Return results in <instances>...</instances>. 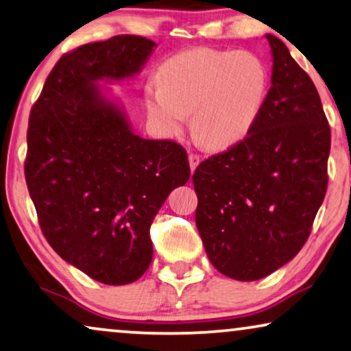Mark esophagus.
<instances>
[{
    "mask_svg": "<svg viewBox=\"0 0 351 351\" xmlns=\"http://www.w3.org/2000/svg\"><path fill=\"white\" fill-rule=\"evenodd\" d=\"M200 164V156L195 154V152H191L189 154V165H191V171H194L197 169V165Z\"/></svg>",
    "mask_w": 351,
    "mask_h": 351,
    "instance_id": "esophagus-1",
    "label": "esophagus"
}]
</instances>
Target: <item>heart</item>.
<instances>
[{
  "mask_svg": "<svg viewBox=\"0 0 351 351\" xmlns=\"http://www.w3.org/2000/svg\"><path fill=\"white\" fill-rule=\"evenodd\" d=\"M269 70L253 52L195 47L162 63L157 84L145 87L151 119L169 136H178L192 114V132L211 149L243 140L263 111Z\"/></svg>",
  "mask_w": 351,
  "mask_h": 351,
  "instance_id": "obj_1",
  "label": "heart"
}]
</instances>
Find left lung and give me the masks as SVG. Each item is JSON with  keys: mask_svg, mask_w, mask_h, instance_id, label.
<instances>
[{"mask_svg": "<svg viewBox=\"0 0 351 351\" xmlns=\"http://www.w3.org/2000/svg\"><path fill=\"white\" fill-rule=\"evenodd\" d=\"M267 39L272 87L254 127L192 175L208 259L240 281L264 278L299 253L328 189L330 127L317 87L278 38Z\"/></svg>", "mask_w": 351, "mask_h": 351, "instance_id": "8db88e82", "label": "left lung"}]
</instances>
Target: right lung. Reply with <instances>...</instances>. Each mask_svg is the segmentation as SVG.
I'll return each mask as SVG.
<instances>
[{
    "label": "right lung",
    "mask_w": 351,
    "mask_h": 351,
    "mask_svg": "<svg viewBox=\"0 0 351 351\" xmlns=\"http://www.w3.org/2000/svg\"><path fill=\"white\" fill-rule=\"evenodd\" d=\"M154 46L117 34L63 53L29 111L25 180L39 227L60 258L105 285L146 272L154 216L191 175L184 147L132 133L95 86L136 75Z\"/></svg>",
    "instance_id": "add662e5"
}]
</instances>
